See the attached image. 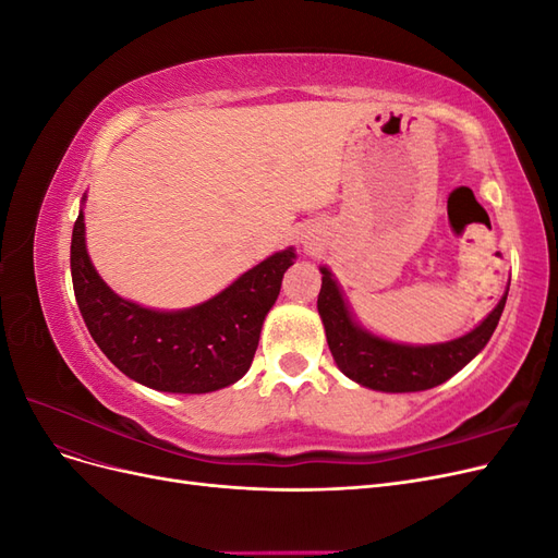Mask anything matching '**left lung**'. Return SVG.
<instances>
[{"mask_svg": "<svg viewBox=\"0 0 558 558\" xmlns=\"http://www.w3.org/2000/svg\"><path fill=\"white\" fill-rule=\"evenodd\" d=\"M320 269L318 314L324 320L332 359L342 373L365 388L384 393H414L440 386L463 369L492 340L508 293L470 332L437 344H402L365 330L353 318L340 283L324 265ZM510 291V286H508Z\"/></svg>", "mask_w": 558, "mask_h": 558, "instance_id": "obj_1", "label": "left lung"}]
</instances>
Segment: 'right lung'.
<instances>
[{"label":"right lung","mask_w":558,"mask_h":558,"mask_svg":"<svg viewBox=\"0 0 558 558\" xmlns=\"http://www.w3.org/2000/svg\"><path fill=\"white\" fill-rule=\"evenodd\" d=\"M81 202L86 205V195ZM293 263V246L277 251L214 298L165 312L121 298L97 275L83 207L72 232L74 293L93 340L123 375L162 393H211L240 381Z\"/></svg>","instance_id":"1"}]
</instances>
